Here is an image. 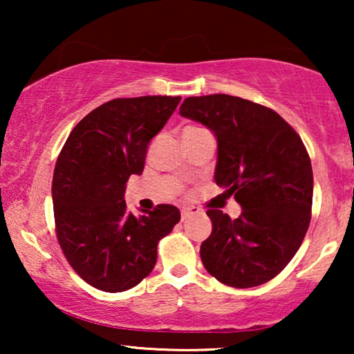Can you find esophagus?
Instances as JSON below:
<instances>
[{"label":"esophagus","mask_w":354,"mask_h":354,"mask_svg":"<svg viewBox=\"0 0 354 354\" xmlns=\"http://www.w3.org/2000/svg\"><path fill=\"white\" fill-rule=\"evenodd\" d=\"M198 212H200V209H198V207H195V206L183 207V209H182V221L188 219V217L193 216V214H198Z\"/></svg>","instance_id":"esophagus-1"}]
</instances>
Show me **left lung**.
I'll return each mask as SVG.
<instances>
[{
    "mask_svg": "<svg viewBox=\"0 0 354 354\" xmlns=\"http://www.w3.org/2000/svg\"><path fill=\"white\" fill-rule=\"evenodd\" d=\"M180 115L214 133V180L241 206L236 219L207 209L212 232L201 243L203 266L229 287L269 282L292 261L311 221L313 167L301 138L275 111L239 96H190Z\"/></svg>",
    "mask_w": 354,
    "mask_h": 354,
    "instance_id": "1",
    "label": "left lung"
}]
</instances>
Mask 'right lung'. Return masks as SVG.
I'll list each match as a JSON object with an SVG mask.
<instances>
[{"instance_id":"right-lung-1","label":"right lung","mask_w":354,"mask_h":354,"mask_svg":"<svg viewBox=\"0 0 354 354\" xmlns=\"http://www.w3.org/2000/svg\"><path fill=\"white\" fill-rule=\"evenodd\" d=\"M180 96L118 98L86 114L72 130L53 174L56 235L72 269L103 292L135 287L151 272L158 241L180 221L172 205L133 216L124 193L145 167L148 145Z\"/></svg>"}]
</instances>
